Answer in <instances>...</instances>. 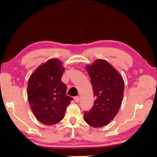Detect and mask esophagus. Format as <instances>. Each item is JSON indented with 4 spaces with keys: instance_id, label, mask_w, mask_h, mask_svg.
<instances>
[{
    "instance_id": "obj_1",
    "label": "esophagus",
    "mask_w": 157,
    "mask_h": 157,
    "mask_svg": "<svg viewBox=\"0 0 157 157\" xmlns=\"http://www.w3.org/2000/svg\"><path fill=\"white\" fill-rule=\"evenodd\" d=\"M74 101H75V102H79V96H75V97H74Z\"/></svg>"
}]
</instances>
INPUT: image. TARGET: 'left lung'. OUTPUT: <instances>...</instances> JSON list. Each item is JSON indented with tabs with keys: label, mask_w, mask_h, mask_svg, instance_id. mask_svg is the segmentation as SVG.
I'll use <instances>...</instances> for the list:
<instances>
[{
	"label": "left lung",
	"mask_w": 157,
	"mask_h": 157,
	"mask_svg": "<svg viewBox=\"0 0 157 157\" xmlns=\"http://www.w3.org/2000/svg\"><path fill=\"white\" fill-rule=\"evenodd\" d=\"M86 69L90 78L94 104L84 111L85 121L94 128L106 125L114 119L123 97L124 82L121 75L105 60L98 59Z\"/></svg>",
	"instance_id": "8db88e82"
}]
</instances>
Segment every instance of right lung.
<instances>
[{
	"label": "right lung",
	"instance_id": "1",
	"mask_svg": "<svg viewBox=\"0 0 157 157\" xmlns=\"http://www.w3.org/2000/svg\"><path fill=\"white\" fill-rule=\"evenodd\" d=\"M64 71L59 59H50L40 65L29 79L28 101L36 118L43 124L61 121L73 100L66 94L67 86L61 82Z\"/></svg>",
	"mask_w": 157,
	"mask_h": 157
}]
</instances>
